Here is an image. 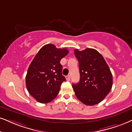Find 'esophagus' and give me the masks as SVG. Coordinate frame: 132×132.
<instances>
[{"instance_id": "34e87169", "label": "esophagus", "mask_w": 132, "mask_h": 132, "mask_svg": "<svg viewBox=\"0 0 132 132\" xmlns=\"http://www.w3.org/2000/svg\"><path fill=\"white\" fill-rule=\"evenodd\" d=\"M66 80H67L68 81H70V80H71V76H67L66 77Z\"/></svg>"}]
</instances>
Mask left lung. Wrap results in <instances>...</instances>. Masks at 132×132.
I'll return each mask as SVG.
<instances>
[{
  "instance_id": "1",
  "label": "left lung",
  "mask_w": 132,
  "mask_h": 132,
  "mask_svg": "<svg viewBox=\"0 0 132 132\" xmlns=\"http://www.w3.org/2000/svg\"><path fill=\"white\" fill-rule=\"evenodd\" d=\"M78 61L80 79L72 85L77 99L86 105H94L103 101L111 89L113 77L102 55L91 48L74 50Z\"/></svg>"
}]
</instances>
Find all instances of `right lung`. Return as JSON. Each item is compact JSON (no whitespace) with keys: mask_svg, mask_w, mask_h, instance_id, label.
Here are the masks:
<instances>
[{"mask_svg":"<svg viewBox=\"0 0 132 132\" xmlns=\"http://www.w3.org/2000/svg\"><path fill=\"white\" fill-rule=\"evenodd\" d=\"M69 51L58 49L52 44L41 48L30 64L26 75L28 91L36 101L49 103L57 96L66 78L62 75L60 60Z\"/></svg>","mask_w":132,"mask_h":132,"instance_id":"obj_1","label":"right lung"}]
</instances>
